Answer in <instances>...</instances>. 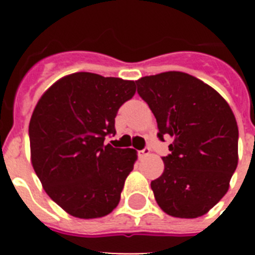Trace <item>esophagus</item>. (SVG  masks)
<instances>
[{
  "label": "esophagus",
  "instance_id": "34e87169",
  "mask_svg": "<svg viewBox=\"0 0 255 255\" xmlns=\"http://www.w3.org/2000/svg\"><path fill=\"white\" fill-rule=\"evenodd\" d=\"M150 153V149L148 147H145L144 149H141L140 152H139V157H147V155H149Z\"/></svg>",
  "mask_w": 255,
  "mask_h": 255
}]
</instances>
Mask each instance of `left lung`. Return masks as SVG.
Wrapping results in <instances>:
<instances>
[{
    "label": "left lung",
    "mask_w": 255,
    "mask_h": 255,
    "mask_svg": "<svg viewBox=\"0 0 255 255\" xmlns=\"http://www.w3.org/2000/svg\"><path fill=\"white\" fill-rule=\"evenodd\" d=\"M136 85L157 120L159 140H172L162 157L163 173L150 182L157 203L172 217L206 215L227 193L238 166L233 110L213 88L180 71L144 76Z\"/></svg>",
    "instance_id": "1"
}]
</instances>
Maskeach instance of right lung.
Returning a JSON list of instances; mask_svg holds the SVG:
<instances>
[{
	"label": "right lung",
	"instance_id": "add662e5",
	"mask_svg": "<svg viewBox=\"0 0 255 255\" xmlns=\"http://www.w3.org/2000/svg\"><path fill=\"white\" fill-rule=\"evenodd\" d=\"M135 82L75 73L44 92L29 124L31 164L55 203L78 218L111 213L136 161V150L105 145Z\"/></svg>",
	"mask_w": 255,
	"mask_h": 255
}]
</instances>
